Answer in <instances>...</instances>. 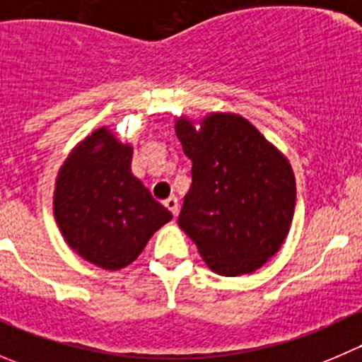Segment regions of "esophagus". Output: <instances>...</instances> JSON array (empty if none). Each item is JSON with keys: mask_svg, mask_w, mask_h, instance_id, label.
<instances>
[{"mask_svg": "<svg viewBox=\"0 0 362 362\" xmlns=\"http://www.w3.org/2000/svg\"><path fill=\"white\" fill-rule=\"evenodd\" d=\"M164 206H166L173 215H178V199L175 198V196H170V198L164 202Z\"/></svg>", "mask_w": 362, "mask_h": 362, "instance_id": "34e87169", "label": "esophagus"}]
</instances>
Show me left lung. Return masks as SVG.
Returning <instances> with one entry per match:
<instances>
[{
    "mask_svg": "<svg viewBox=\"0 0 362 362\" xmlns=\"http://www.w3.org/2000/svg\"><path fill=\"white\" fill-rule=\"evenodd\" d=\"M175 133L192 160L178 226L211 272L238 276L261 268L289 235L296 180L286 156L236 113L187 117Z\"/></svg>",
    "mask_w": 362,
    "mask_h": 362,
    "instance_id": "1",
    "label": "left lung"
}]
</instances>
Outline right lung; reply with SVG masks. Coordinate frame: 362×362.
Masks as SVG:
<instances>
[{
	"label": "right lung",
	"mask_w": 362,
	"mask_h": 362,
	"mask_svg": "<svg viewBox=\"0 0 362 362\" xmlns=\"http://www.w3.org/2000/svg\"><path fill=\"white\" fill-rule=\"evenodd\" d=\"M133 147L108 127L80 141L57 173L54 217L64 242L103 269L126 268L171 214L131 173Z\"/></svg>",
	"instance_id": "add662e5"
}]
</instances>
